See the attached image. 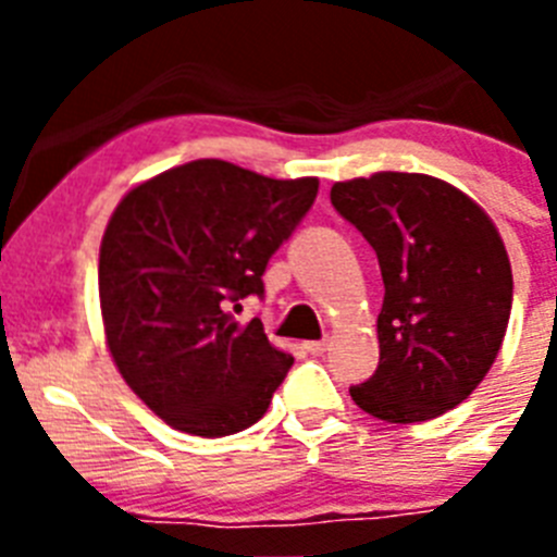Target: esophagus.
Returning <instances> with one entry per match:
<instances>
[{
	"label": "esophagus",
	"mask_w": 557,
	"mask_h": 557,
	"mask_svg": "<svg viewBox=\"0 0 557 557\" xmlns=\"http://www.w3.org/2000/svg\"><path fill=\"white\" fill-rule=\"evenodd\" d=\"M307 351L312 354V357H323V354L329 351V339H312V343H307Z\"/></svg>",
	"instance_id": "1"
}]
</instances>
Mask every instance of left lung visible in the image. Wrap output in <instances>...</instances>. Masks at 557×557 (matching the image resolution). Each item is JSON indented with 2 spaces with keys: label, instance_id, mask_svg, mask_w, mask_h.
I'll return each mask as SVG.
<instances>
[{
  "label": "left lung",
  "instance_id": "8db88e82",
  "mask_svg": "<svg viewBox=\"0 0 557 557\" xmlns=\"http://www.w3.org/2000/svg\"><path fill=\"white\" fill-rule=\"evenodd\" d=\"M332 206L376 250L385 282L379 366L351 398L391 424L457 407L494 366L513 307L494 223L460 189L418 172L334 184Z\"/></svg>",
  "mask_w": 557,
  "mask_h": 557
}]
</instances>
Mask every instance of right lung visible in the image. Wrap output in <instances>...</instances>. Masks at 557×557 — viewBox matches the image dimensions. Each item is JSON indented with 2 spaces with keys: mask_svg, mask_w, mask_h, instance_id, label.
Returning <instances> with one entry per match:
<instances>
[{
  "mask_svg": "<svg viewBox=\"0 0 557 557\" xmlns=\"http://www.w3.org/2000/svg\"><path fill=\"white\" fill-rule=\"evenodd\" d=\"M318 195V178L275 181L200 159L136 186L100 248V307L111 357L131 391L170 426L225 437L268 412L293 357L262 321L228 307L264 298L270 256Z\"/></svg>",
  "mask_w": 557,
  "mask_h": 557,
  "instance_id": "1",
  "label": "right lung"
}]
</instances>
